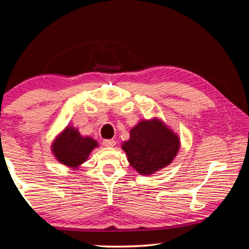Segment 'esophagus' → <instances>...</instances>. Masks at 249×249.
I'll use <instances>...</instances> for the list:
<instances>
[{
  "mask_svg": "<svg viewBox=\"0 0 249 249\" xmlns=\"http://www.w3.org/2000/svg\"><path fill=\"white\" fill-rule=\"evenodd\" d=\"M103 145L105 147H114L115 146V141H113V140H104L103 141Z\"/></svg>",
  "mask_w": 249,
  "mask_h": 249,
  "instance_id": "1",
  "label": "esophagus"
}]
</instances>
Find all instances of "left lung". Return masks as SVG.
Returning a JSON list of instances; mask_svg holds the SVG:
<instances>
[{
	"label": "left lung",
	"mask_w": 249,
	"mask_h": 249,
	"mask_svg": "<svg viewBox=\"0 0 249 249\" xmlns=\"http://www.w3.org/2000/svg\"><path fill=\"white\" fill-rule=\"evenodd\" d=\"M180 137L161 120H141L129 132L122 149L138 174L154 175L169 166L180 149Z\"/></svg>",
	"instance_id": "8db88e82"
}]
</instances>
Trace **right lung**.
I'll return each mask as SVG.
<instances>
[{
	"label": "right lung",
	"mask_w": 249,
	"mask_h": 249,
	"mask_svg": "<svg viewBox=\"0 0 249 249\" xmlns=\"http://www.w3.org/2000/svg\"><path fill=\"white\" fill-rule=\"evenodd\" d=\"M99 142L90 136H82L78 128L73 126H66L60 134H58L52 144V151L59 162L70 169L79 170L83 162H86L91 151L98 148Z\"/></svg>",
	"instance_id": "add662e5"
}]
</instances>
